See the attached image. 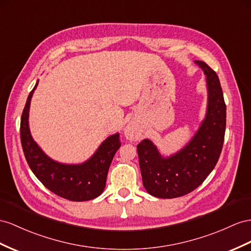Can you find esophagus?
I'll use <instances>...</instances> for the list:
<instances>
[{"label": "esophagus", "mask_w": 251, "mask_h": 251, "mask_svg": "<svg viewBox=\"0 0 251 251\" xmlns=\"http://www.w3.org/2000/svg\"><path fill=\"white\" fill-rule=\"evenodd\" d=\"M132 128H133L132 126H128V128H127V130H128V131H131V130H132Z\"/></svg>", "instance_id": "34e87169"}]
</instances>
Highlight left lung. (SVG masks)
<instances>
[{
	"instance_id": "left-lung-1",
	"label": "left lung",
	"mask_w": 251,
	"mask_h": 251,
	"mask_svg": "<svg viewBox=\"0 0 251 251\" xmlns=\"http://www.w3.org/2000/svg\"><path fill=\"white\" fill-rule=\"evenodd\" d=\"M205 74L208 87L207 114L190 142L175 155L164 158L149 139L137 146L143 185L158 198L187 195L199 187L213 171L221 156L225 129L226 104L221 82L207 63L196 60Z\"/></svg>"
}]
</instances>
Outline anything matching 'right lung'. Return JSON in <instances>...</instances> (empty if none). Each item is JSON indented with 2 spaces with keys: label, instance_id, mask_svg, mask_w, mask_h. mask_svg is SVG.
I'll use <instances>...</instances> for the list:
<instances>
[{
  "label": "right lung",
  "instance_id": "add662e5",
  "mask_svg": "<svg viewBox=\"0 0 251 251\" xmlns=\"http://www.w3.org/2000/svg\"><path fill=\"white\" fill-rule=\"evenodd\" d=\"M31 90L23 109L20 134L25 159L31 172L54 194L72 201H86L100 196L105 189L109 166L120 149V133L112 134L100 144L88 161L81 164H62L48 157L31 138L28 127Z\"/></svg>",
  "mask_w": 251,
  "mask_h": 251
}]
</instances>
